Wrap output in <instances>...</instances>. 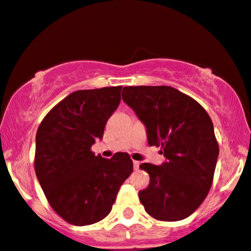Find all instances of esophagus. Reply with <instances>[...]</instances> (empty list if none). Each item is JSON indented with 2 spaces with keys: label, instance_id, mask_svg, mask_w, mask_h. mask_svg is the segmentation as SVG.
<instances>
[{
  "label": "esophagus",
  "instance_id": "esophagus-1",
  "mask_svg": "<svg viewBox=\"0 0 251 251\" xmlns=\"http://www.w3.org/2000/svg\"><path fill=\"white\" fill-rule=\"evenodd\" d=\"M139 166H140V162H139V161H135V160H134V161H133V167H134V170H135V171L139 170Z\"/></svg>",
  "mask_w": 251,
  "mask_h": 251
}]
</instances>
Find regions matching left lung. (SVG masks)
I'll return each instance as SVG.
<instances>
[{
    "instance_id": "1",
    "label": "left lung",
    "mask_w": 251,
    "mask_h": 251,
    "mask_svg": "<svg viewBox=\"0 0 251 251\" xmlns=\"http://www.w3.org/2000/svg\"><path fill=\"white\" fill-rule=\"evenodd\" d=\"M123 100L146 126L150 146L161 147V166L140 165L150 185L139 192L146 213L180 221L200 207L213 183L219 144L213 122L192 97L171 86H125Z\"/></svg>"
}]
</instances>
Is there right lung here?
<instances>
[{
	"mask_svg": "<svg viewBox=\"0 0 251 251\" xmlns=\"http://www.w3.org/2000/svg\"><path fill=\"white\" fill-rule=\"evenodd\" d=\"M123 86L72 92L50 111L36 134L35 172L52 209L74 226H89L110 214L124 181L133 172L127 153L95 155Z\"/></svg>",
	"mask_w": 251,
	"mask_h": 251,
	"instance_id": "right-lung-1",
	"label": "right lung"
}]
</instances>
